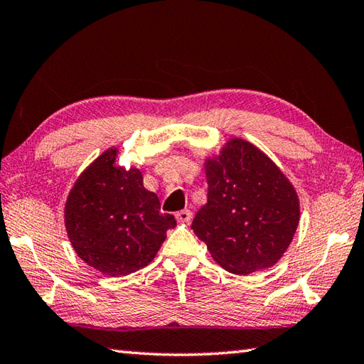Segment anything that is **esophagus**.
<instances>
[{
    "mask_svg": "<svg viewBox=\"0 0 364 364\" xmlns=\"http://www.w3.org/2000/svg\"><path fill=\"white\" fill-rule=\"evenodd\" d=\"M176 220L178 223H183V224H189L191 219H192V211L191 210H181L176 213Z\"/></svg>",
    "mask_w": 364,
    "mask_h": 364,
    "instance_id": "1",
    "label": "esophagus"
}]
</instances>
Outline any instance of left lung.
<instances>
[{
  "label": "left lung",
  "mask_w": 364,
  "mask_h": 364,
  "mask_svg": "<svg viewBox=\"0 0 364 364\" xmlns=\"http://www.w3.org/2000/svg\"><path fill=\"white\" fill-rule=\"evenodd\" d=\"M208 200L191 229L227 272H260L282 257L300 219L294 186L246 140L227 141L206 161Z\"/></svg>",
  "instance_id": "left-lung-1"
}]
</instances>
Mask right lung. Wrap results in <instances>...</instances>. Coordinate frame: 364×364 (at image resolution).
I'll list each match as a JSON object with an SVG mask.
<instances>
[{
	"label": "right lung",
	"instance_id": "add662e5",
	"mask_svg": "<svg viewBox=\"0 0 364 364\" xmlns=\"http://www.w3.org/2000/svg\"><path fill=\"white\" fill-rule=\"evenodd\" d=\"M109 149L78 178L64 208L70 243L90 267L117 277L151 262L173 229V215H162L154 192L144 188L140 170L115 167Z\"/></svg>",
	"mask_w": 364,
	"mask_h": 364
}]
</instances>
